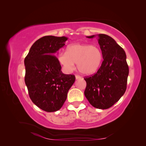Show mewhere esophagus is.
<instances>
[{
    "label": "esophagus",
    "instance_id": "esophagus-1",
    "mask_svg": "<svg viewBox=\"0 0 146 146\" xmlns=\"http://www.w3.org/2000/svg\"><path fill=\"white\" fill-rule=\"evenodd\" d=\"M75 78H76V80H78V79H80V78H82V77H81L80 76H78V75H76V76H75Z\"/></svg>",
    "mask_w": 146,
    "mask_h": 146
}]
</instances>
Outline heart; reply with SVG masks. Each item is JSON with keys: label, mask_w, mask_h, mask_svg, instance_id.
<instances>
[{"label": "heart", "mask_w": 146, "mask_h": 146, "mask_svg": "<svg viewBox=\"0 0 146 146\" xmlns=\"http://www.w3.org/2000/svg\"><path fill=\"white\" fill-rule=\"evenodd\" d=\"M58 59L66 72L73 71L76 64L81 73L90 75L100 67L103 56L100 49L91 44H74L68 47L66 52L59 54Z\"/></svg>", "instance_id": "obj_1"}]
</instances>
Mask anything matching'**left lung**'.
<instances>
[{
    "label": "left lung",
    "mask_w": 146,
    "mask_h": 146,
    "mask_svg": "<svg viewBox=\"0 0 146 146\" xmlns=\"http://www.w3.org/2000/svg\"><path fill=\"white\" fill-rule=\"evenodd\" d=\"M97 36L104 60L95 75L84 78L87 84L84 95L93 107L106 110L114 105L124 94L129 67L124 50L114 39L104 34Z\"/></svg>",
    "instance_id": "left-lung-1"
}]
</instances>
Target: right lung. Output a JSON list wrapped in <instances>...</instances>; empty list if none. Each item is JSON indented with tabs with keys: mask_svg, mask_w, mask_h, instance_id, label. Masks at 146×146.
<instances>
[{
	"mask_svg": "<svg viewBox=\"0 0 146 146\" xmlns=\"http://www.w3.org/2000/svg\"><path fill=\"white\" fill-rule=\"evenodd\" d=\"M66 36H45L36 40L24 59L25 83L35 104L47 112L60 110L75 76L65 75L56 53L65 45Z\"/></svg>",
	"mask_w": 146,
	"mask_h": 146,
	"instance_id": "obj_1",
	"label": "right lung"
}]
</instances>
